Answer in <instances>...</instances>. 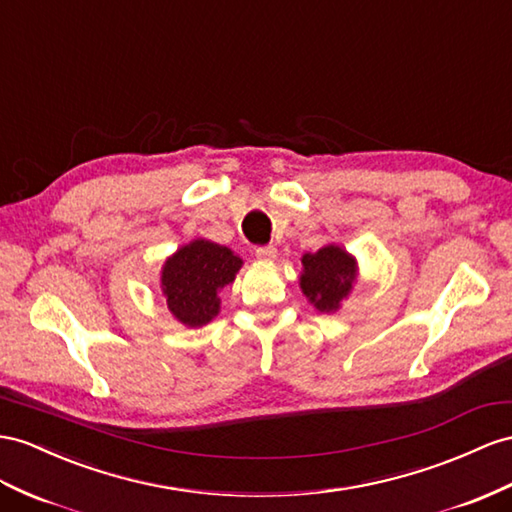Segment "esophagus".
Returning a JSON list of instances; mask_svg holds the SVG:
<instances>
[{"mask_svg":"<svg viewBox=\"0 0 512 512\" xmlns=\"http://www.w3.org/2000/svg\"><path fill=\"white\" fill-rule=\"evenodd\" d=\"M255 255H257L259 259H274V257H277V246H272V244L257 246V248H255Z\"/></svg>","mask_w":512,"mask_h":512,"instance_id":"34e87169","label":"esophagus"}]
</instances>
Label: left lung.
I'll list each match as a JSON object with an SVG mask.
<instances>
[{
	"instance_id": "left-lung-1",
	"label": "left lung",
	"mask_w": 512,
	"mask_h": 512,
	"mask_svg": "<svg viewBox=\"0 0 512 512\" xmlns=\"http://www.w3.org/2000/svg\"><path fill=\"white\" fill-rule=\"evenodd\" d=\"M357 279V264L339 246H324L303 255L300 287L320 311H335Z\"/></svg>"
}]
</instances>
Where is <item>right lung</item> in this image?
I'll return each instance as SVG.
<instances>
[{
    "label": "right lung",
    "mask_w": 512,
    "mask_h": 512,
    "mask_svg": "<svg viewBox=\"0 0 512 512\" xmlns=\"http://www.w3.org/2000/svg\"><path fill=\"white\" fill-rule=\"evenodd\" d=\"M242 259L227 246L194 240L166 259L162 290L168 309L186 326H203L218 316L222 287L233 283Z\"/></svg>",
    "instance_id": "1"
}]
</instances>
